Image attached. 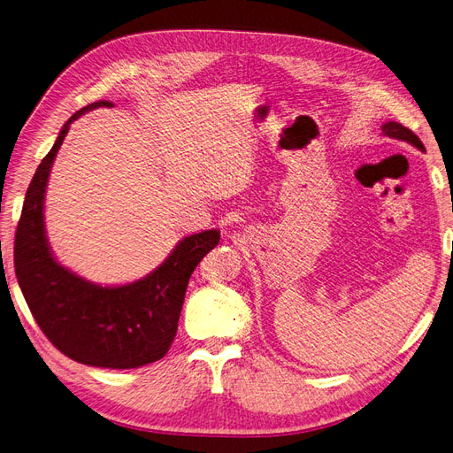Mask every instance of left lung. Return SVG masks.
<instances>
[{
    "instance_id": "left-lung-1",
    "label": "left lung",
    "mask_w": 453,
    "mask_h": 453,
    "mask_svg": "<svg viewBox=\"0 0 453 453\" xmlns=\"http://www.w3.org/2000/svg\"><path fill=\"white\" fill-rule=\"evenodd\" d=\"M381 133H383L385 136L396 138V140H402V142H407V143L415 145L417 149L424 150V145H422L420 138H418L413 131H409V128H407V127H403L402 123H396V121H387L385 125H381Z\"/></svg>"
}]
</instances>
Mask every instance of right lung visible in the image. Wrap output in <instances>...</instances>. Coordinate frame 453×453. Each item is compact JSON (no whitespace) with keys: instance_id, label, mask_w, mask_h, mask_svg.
Listing matches in <instances>:
<instances>
[{"instance_id":"add662e5","label":"right lung","mask_w":453,"mask_h":453,"mask_svg":"<svg viewBox=\"0 0 453 453\" xmlns=\"http://www.w3.org/2000/svg\"><path fill=\"white\" fill-rule=\"evenodd\" d=\"M99 106L114 104L97 101L77 111L40 162L16 228L14 271L36 325L55 349L92 367L136 369L167 354L189 276L221 235L219 230L188 235L153 273L118 288L86 282L55 260L44 228L50 171L70 123Z\"/></svg>"}]
</instances>
